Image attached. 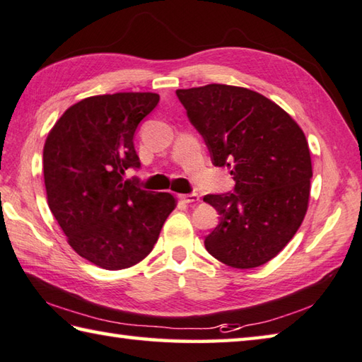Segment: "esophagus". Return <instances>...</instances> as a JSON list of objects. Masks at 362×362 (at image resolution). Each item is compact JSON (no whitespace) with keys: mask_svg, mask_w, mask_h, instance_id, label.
<instances>
[{"mask_svg":"<svg viewBox=\"0 0 362 362\" xmlns=\"http://www.w3.org/2000/svg\"><path fill=\"white\" fill-rule=\"evenodd\" d=\"M180 200L184 203H197V202H200V197L197 194H181Z\"/></svg>","mask_w":362,"mask_h":362,"instance_id":"1","label":"esophagus"}]
</instances>
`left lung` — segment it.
<instances>
[{"label":"left lung","instance_id":"obj_1","mask_svg":"<svg viewBox=\"0 0 362 362\" xmlns=\"http://www.w3.org/2000/svg\"><path fill=\"white\" fill-rule=\"evenodd\" d=\"M176 96L214 165L231 168L236 182V194L203 197L221 214L204 247L231 268L268 263L308 213L312 160L303 129L276 102L243 86L211 83Z\"/></svg>","mask_w":362,"mask_h":362}]
</instances>
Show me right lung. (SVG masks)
<instances>
[{
    "label": "right lung",
    "mask_w": 362,
    "mask_h": 362,
    "mask_svg": "<svg viewBox=\"0 0 362 362\" xmlns=\"http://www.w3.org/2000/svg\"><path fill=\"white\" fill-rule=\"evenodd\" d=\"M158 102L156 93L86 98L47 135V203L71 247L102 269H126L148 257L176 208L172 194L122 180L129 167H140L134 134Z\"/></svg>",
    "instance_id": "add662e5"
}]
</instances>
